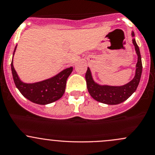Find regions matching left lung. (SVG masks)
<instances>
[{"label":"left lung","mask_w":155,"mask_h":155,"mask_svg":"<svg viewBox=\"0 0 155 155\" xmlns=\"http://www.w3.org/2000/svg\"><path fill=\"white\" fill-rule=\"evenodd\" d=\"M132 36H134V33L132 32ZM133 44L134 45L135 51H136L138 60L137 63L136 74L134 78L127 83V84L121 87H110V86H101L94 82L92 78L90 69L87 68V71L86 72V81H87V89L91 96L96 101L101 103L106 104H118L127 100L134 92L136 91L140 83V78L143 70V65H142L141 55H140V49L137 45L135 39H133Z\"/></svg>","instance_id":"1"}]
</instances>
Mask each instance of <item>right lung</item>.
<instances>
[{"label": "right lung", "instance_id": "right-lung-1", "mask_svg": "<svg viewBox=\"0 0 155 155\" xmlns=\"http://www.w3.org/2000/svg\"><path fill=\"white\" fill-rule=\"evenodd\" d=\"M15 49L16 47L15 51ZM11 68L14 82L21 93L30 101L42 105L57 101L63 96L66 89L67 78L73 70L72 67H70L50 79L34 84H25L18 78L12 60Z\"/></svg>", "mask_w": 155, "mask_h": 155}]
</instances>
